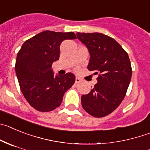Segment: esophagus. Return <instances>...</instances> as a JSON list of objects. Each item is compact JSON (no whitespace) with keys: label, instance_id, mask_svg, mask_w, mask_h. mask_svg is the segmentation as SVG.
<instances>
[{"label":"esophagus","instance_id":"esophagus-1","mask_svg":"<svg viewBox=\"0 0 150 150\" xmlns=\"http://www.w3.org/2000/svg\"><path fill=\"white\" fill-rule=\"evenodd\" d=\"M75 82H76V83H79V82H81V79L79 77H78V76H76V79H75Z\"/></svg>","mask_w":150,"mask_h":150}]
</instances>
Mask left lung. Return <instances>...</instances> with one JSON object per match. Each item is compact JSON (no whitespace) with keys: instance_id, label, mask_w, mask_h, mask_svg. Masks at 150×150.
Listing matches in <instances>:
<instances>
[{"instance_id":"obj_1","label":"left lung","mask_w":150,"mask_h":150,"mask_svg":"<svg viewBox=\"0 0 150 150\" xmlns=\"http://www.w3.org/2000/svg\"><path fill=\"white\" fill-rule=\"evenodd\" d=\"M76 35L90 53L88 69L98 74L90 93L82 95V108L91 116L103 117L123 101L132 74L131 62L121 45L108 35L79 32Z\"/></svg>"}]
</instances>
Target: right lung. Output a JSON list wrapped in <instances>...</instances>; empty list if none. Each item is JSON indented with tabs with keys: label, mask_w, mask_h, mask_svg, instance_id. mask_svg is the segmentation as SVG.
<instances>
[{
	"label": "right lung",
	"mask_w": 150,
	"mask_h": 150,
	"mask_svg": "<svg viewBox=\"0 0 150 150\" xmlns=\"http://www.w3.org/2000/svg\"><path fill=\"white\" fill-rule=\"evenodd\" d=\"M73 32L46 30L26 41L17 54L16 73L21 91L27 102L39 112H50L59 106L63 96L75 82L67 73L55 76L52 64L59 59L60 45L75 39Z\"/></svg>",
	"instance_id": "1"
}]
</instances>
